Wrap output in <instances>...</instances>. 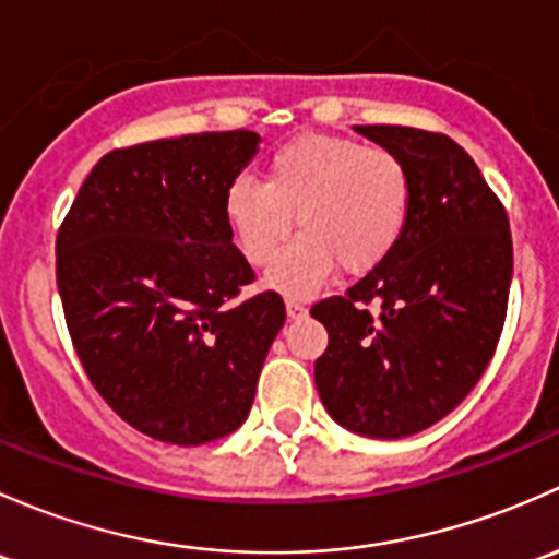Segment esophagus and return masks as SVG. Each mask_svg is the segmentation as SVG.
I'll use <instances>...</instances> for the list:
<instances>
[{"label":"esophagus","mask_w":559,"mask_h":559,"mask_svg":"<svg viewBox=\"0 0 559 559\" xmlns=\"http://www.w3.org/2000/svg\"><path fill=\"white\" fill-rule=\"evenodd\" d=\"M285 309H287V318H290V320L307 318V307H304L301 301H296V298H287Z\"/></svg>","instance_id":"esophagus-1"}]
</instances>
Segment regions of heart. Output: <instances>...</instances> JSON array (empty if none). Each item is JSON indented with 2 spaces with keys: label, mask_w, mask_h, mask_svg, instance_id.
Here are the masks:
<instances>
[{
  "label": "heart",
  "mask_w": 559,
  "mask_h": 559,
  "mask_svg": "<svg viewBox=\"0 0 559 559\" xmlns=\"http://www.w3.org/2000/svg\"><path fill=\"white\" fill-rule=\"evenodd\" d=\"M412 215V175L393 151L347 136L304 134L266 160L263 182L239 177L223 195V221L252 266L277 255L266 287L301 298L342 266L364 277L404 239Z\"/></svg>",
  "instance_id": "1"
}]
</instances>
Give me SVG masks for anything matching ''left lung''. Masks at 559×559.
Listing matches in <instances>:
<instances>
[{"mask_svg": "<svg viewBox=\"0 0 559 559\" xmlns=\"http://www.w3.org/2000/svg\"><path fill=\"white\" fill-rule=\"evenodd\" d=\"M412 175V215L393 255L347 296L314 304L328 331L314 364L322 406L368 439H406L474 390L506 320L509 217L479 166L444 134L355 126ZM377 300L380 318L362 309Z\"/></svg>", "mask_w": 559, "mask_h": 559, "instance_id": "8db88e82", "label": "left lung"}]
</instances>
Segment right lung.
<instances>
[{
	"mask_svg": "<svg viewBox=\"0 0 559 559\" xmlns=\"http://www.w3.org/2000/svg\"><path fill=\"white\" fill-rule=\"evenodd\" d=\"M255 131L107 153L56 239V282L85 373L131 428L177 447L234 433L285 325L277 293L234 301L252 269L223 195Z\"/></svg>",
	"mask_w": 559,
	"mask_h": 559,
	"instance_id": "right-lung-1",
	"label": "right lung"
}]
</instances>
